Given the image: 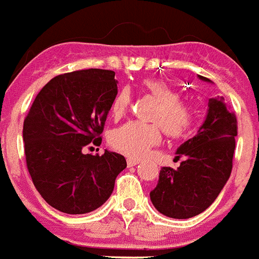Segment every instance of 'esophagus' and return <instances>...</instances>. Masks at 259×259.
I'll use <instances>...</instances> for the list:
<instances>
[{"mask_svg": "<svg viewBox=\"0 0 259 259\" xmlns=\"http://www.w3.org/2000/svg\"><path fill=\"white\" fill-rule=\"evenodd\" d=\"M140 162L139 160H136V158H127V165L130 167L131 166H135V165H138V163Z\"/></svg>", "mask_w": 259, "mask_h": 259, "instance_id": "esophagus-1", "label": "esophagus"}]
</instances>
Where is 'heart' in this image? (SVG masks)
<instances>
[{"mask_svg": "<svg viewBox=\"0 0 259 259\" xmlns=\"http://www.w3.org/2000/svg\"><path fill=\"white\" fill-rule=\"evenodd\" d=\"M143 90L157 102L151 114L156 123L128 121L115 128L110 135V144L114 149L132 158L147 156L151 148L160 144L161 125L169 138H182L189 134L196 119L194 105L181 99L180 90L162 79H144ZM131 102V92L123 86L116 92L110 105L114 119L121 118Z\"/></svg>", "mask_w": 259, "mask_h": 259, "instance_id": "obj_1", "label": "heart"}]
</instances>
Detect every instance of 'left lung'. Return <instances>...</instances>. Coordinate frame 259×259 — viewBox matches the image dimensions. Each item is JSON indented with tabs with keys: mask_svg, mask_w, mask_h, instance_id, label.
I'll return each instance as SVG.
<instances>
[{
	"mask_svg": "<svg viewBox=\"0 0 259 259\" xmlns=\"http://www.w3.org/2000/svg\"><path fill=\"white\" fill-rule=\"evenodd\" d=\"M203 81H208L199 76ZM237 119L223 97L208 99L207 118L198 134L177 151L178 169L161 167L151 200L162 215L189 219L208 208L231 176Z\"/></svg>",
	"mask_w": 259,
	"mask_h": 259,
	"instance_id": "obj_1",
	"label": "left lung"
}]
</instances>
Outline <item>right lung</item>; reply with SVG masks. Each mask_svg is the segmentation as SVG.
I'll return each mask as SVG.
<instances>
[{"label":"right lung","instance_id":"1","mask_svg":"<svg viewBox=\"0 0 259 259\" xmlns=\"http://www.w3.org/2000/svg\"><path fill=\"white\" fill-rule=\"evenodd\" d=\"M116 83L112 70L59 74L39 92L24 118L28 173L41 198L64 213L81 215L101 207L127 166L115 152L83 153L90 145H101Z\"/></svg>","mask_w":259,"mask_h":259}]
</instances>
